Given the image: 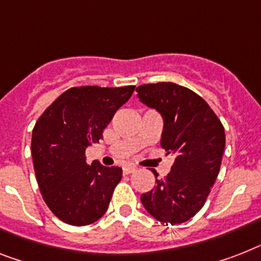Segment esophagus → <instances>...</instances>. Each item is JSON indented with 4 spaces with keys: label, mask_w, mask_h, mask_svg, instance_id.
Returning <instances> with one entry per match:
<instances>
[{
    "label": "esophagus",
    "mask_w": 261,
    "mask_h": 261,
    "mask_svg": "<svg viewBox=\"0 0 261 261\" xmlns=\"http://www.w3.org/2000/svg\"><path fill=\"white\" fill-rule=\"evenodd\" d=\"M122 172H124V174H130V173H133V172H136V167H132V165H126V167L122 168Z\"/></svg>",
    "instance_id": "obj_1"
}]
</instances>
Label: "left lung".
I'll list each match as a JSON object with an SVG mask.
<instances>
[{
  "instance_id": "obj_1",
  "label": "left lung",
  "mask_w": 261,
  "mask_h": 261,
  "mask_svg": "<svg viewBox=\"0 0 261 261\" xmlns=\"http://www.w3.org/2000/svg\"><path fill=\"white\" fill-rule=\"evenodd\" d=\"M140 101L163 117L161 146L174 163L167 178L141 195L149 215L167 224L188 221L203 208L220 171L225 133L205 101L188 88L173 83L140 85Z\"/></svg>"
}]
</instances>
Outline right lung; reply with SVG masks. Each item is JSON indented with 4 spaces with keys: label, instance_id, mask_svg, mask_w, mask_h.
Returning <instances> with one entry per match:
<instances>
[{
    "label": "right lung",
    "instance_id": "1",
    "mask_svg": "<svg viewBox=\"0 0 261 261\" xmlns=\"http://www.w3.org/2000/svg\"><path fill=\"white\" fill-rule=\"evenodd\" d=\"M135 87L70 88L53 101L32 133V157L41 195L64 223L83 227L107 212L122 169L87 163L85 149L102 132Z\"/></svg>",
    "mask_w": 261,
    "mask_h": 261
}]
</instances>
